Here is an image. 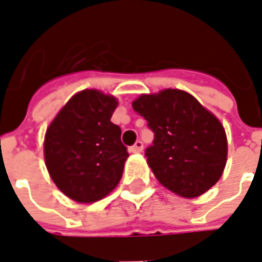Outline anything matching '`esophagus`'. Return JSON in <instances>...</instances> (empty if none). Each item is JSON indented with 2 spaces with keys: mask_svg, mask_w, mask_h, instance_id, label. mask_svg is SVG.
Masks as SVG:
<instances>
[{
  "mask_svg": "<svg viewBox=\"0 0 262 262\" xmlns=\"http://www.w3.org/2000/svg\"><path fill=\"white\" fill-rule=\"evenodd\" d=\"M130 151L132 153H142L143 151V142H140V140H137L133 146L130 147Z\"/></svg>",
  "mask_w": 262,
  "mask_h": 262,
  "instance_id": "34e87169",
  "label": "esophagus"
}]
</instances>
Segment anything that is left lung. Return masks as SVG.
Masks as SVG:
<instances>
[{
  "instance_id": "obj_1",
  "label": "left lung",
  "mask_w": 262,
  "mask_h": 262,
  "mask_svg": "<svg viewBox=\"0 0 262 262\" xmlns=\"http://www.w3.org/2000/svg\"><path fill=\"white\" fill-rule=\"evenodd\" d=\"M132 106L154 133L146 157L161 185L180 196L196 198L219 181L227 160L225 129L196 98L168 88L143 94Z\"/></svg>"
}]
</instances>
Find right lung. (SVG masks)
I'll return each mask as SVG.
<instances>
[{
  "label": "right lung",
  "instance_id": "1",
  "mask_svg": "<svg viewBox=\"0 0 262 262\" xmlns=\"http://www.w3.org/2000/svg\"><path fill=\"white\" fill-rule=\"evenodd\" d=\"M116 98L84 90L70 98L46 130L45 161L53 182L80 203L97 202L119 184L129 157L111 122Z\"/></svg>",
  "mask_w": 262,
  "mask_h": 262
}]
</instances>
